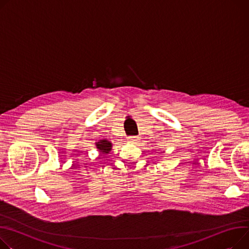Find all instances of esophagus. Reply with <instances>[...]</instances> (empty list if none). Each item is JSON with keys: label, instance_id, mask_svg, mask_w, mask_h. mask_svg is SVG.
Segmentation results:
<instances>
[{"label": "esophagus", "instance_id": "34e87169", "mask_svg": "<svg viewBox=\"0 0 249 249\" xmlns=\"http://www.w3.org/2000/svg\"><path fill=\"white\" fill-rule=\"evenodd\" d=\"M127 139H128V142L136 144L140 140V137L139 136H129Z\"/></svg>", "mask_w": 249, "mask_h": 249}]
</instances>
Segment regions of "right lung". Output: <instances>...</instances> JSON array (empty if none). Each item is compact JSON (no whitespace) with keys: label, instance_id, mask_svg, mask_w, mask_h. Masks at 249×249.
Masks as SVG:
<instances>
[{"label":"right lung","instance_id":"obj_1","mask_svg":"<svg viewBox=\"0 0 249 249\" xmlns=\"http://www.w3.org/2000/svg\"><path fill=\"white\" fill-rule=\"evenodd\" d=\"M96 147L101 154H108L112 148V143L106 139H103L96 143Z\"/></svg>","mask_w":249,"mask_h":249}]
</instances>
